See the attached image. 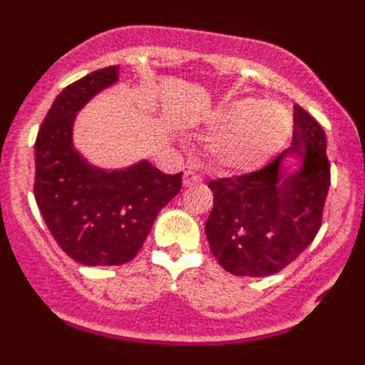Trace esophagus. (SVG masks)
<instances>
[{
  "label": "esophagus",
  "mask_w": 365,
  "mask_h": 365,
  "mask_svg": "<svg viewBox=\"0 0 365 365\" xmlns=\"http://www.w3.org/2000/svg\"><path fill=\"white\" fill-rule=\"evenodd\" d=\"M201 175L195 172H192V170H188V172L185 173V177H182V185L185 186H193V185H199L201 182Z\"/></svg>",
  "instance_id": "esophagus-1"
}]
</instances>
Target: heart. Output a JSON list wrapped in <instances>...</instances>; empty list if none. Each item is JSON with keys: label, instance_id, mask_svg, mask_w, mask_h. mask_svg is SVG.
I'll list each match as a JSON object with an SVG mask.
<instances>
[{"label": "heart", "instance_id": "heart-1", "mask_svg": "<svg viewBox=\"0 0 365 365\" xmlns=\"http://www.w3.org/2000/svg\"><path fill=\"white\" fill-rule=\"evenodd\" d=\"M208 130L217 137L212 144L215 163L228 172L248 173L282 150L291 120L279 108L243 98L215 109L208 117Z\"/></svg>", "mask_w": 365, "mask_h": 365}]
</instances>
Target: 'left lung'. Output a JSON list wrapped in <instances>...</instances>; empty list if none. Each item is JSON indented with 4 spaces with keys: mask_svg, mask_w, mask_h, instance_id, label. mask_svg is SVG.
Instances as JSON below:
<instances>
[{
    "mask_svg": "<svg viewBox=\"0 0 365 365\" xmlns=\"http://www.w3.org/2000/svg\"><path fill=\"white\" fill-rule=\"evenodd\" d=\"M296 160V168L290 166ZM331 186L322 125L294 106L292 146L257 172L208 182L214 208L205 232L219 265L234 276L263 278L285 269L322 227Z\"/></svg>",
    "mask_w": 365,
    "mask_h": 365,
    "instance_id": "8db88e82",
    "label": "left lung"
}]
</instances>
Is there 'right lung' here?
<instances>
[{
	"label": "right lung",
	"instance_id": "right-lung-1",
	"mask_svg": "<svg viewBox=\"0 0 365 365\" xmlns=\"http://www.w3.org/2000/svg\"><path fill=\"white\" fill-rule=\"evenodd\" d=\"M117 80L118 66H111L67 86L45 115L34 144V197L45 225L67 256L89 267L133 259L182 179V173L166 175L150 160L104 170L74 148L76 113Z\"/></svg>",
	"mask_w": 365,
	"mask_h": 365
}]
</instances>
